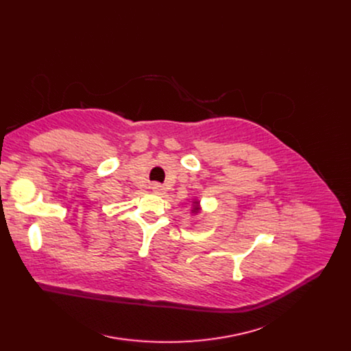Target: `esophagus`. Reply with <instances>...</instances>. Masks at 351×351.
I'll return each mask as SVG.
<instances>
[{"label": "esophagus", "instance_id": "obj_1", "mask_svg": "<svg viewBox=\"0 0 351 351\" xmlns=\"http://www.w3.org/2000/svg\"><path fill=\"white\" fill-rule=\"evenodd\" d=\"M152 189H153V191L157 193V194H164V193H165V187H164L162 184H160V183H154V184L152 186Z\"/></svg>", "mask_w": 351, "mask_h": 351}]
</instances>
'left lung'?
Listing matches in <instances>:
<instances>
[{
	"mask_svg": "<svg viewBox=\"0 0 351 351\" xmlns=\"http://www.w3.org/2000/svg\"><path fill=\"white\" fill-rule=\"evenodd\" d=\"M194 214H197L199 211V202H197V199H194V208L191 210Z\"/></svg>",
	"mask_w": 351,
	"mask_h": 351,
	"instance_id": "left-lung-1",
	"label": "left lung"
}]
</instances>
